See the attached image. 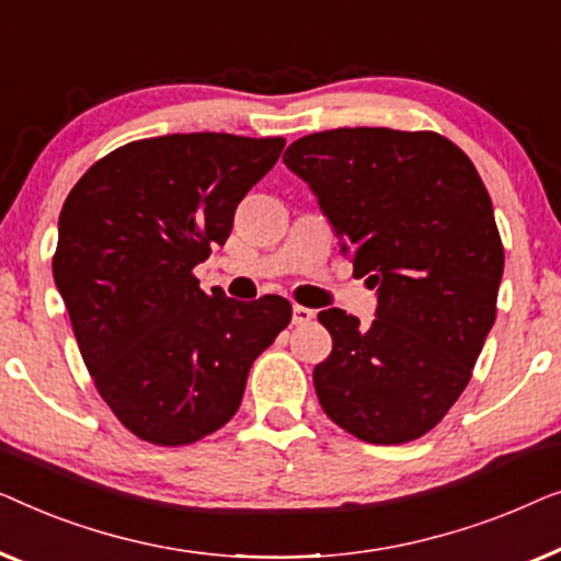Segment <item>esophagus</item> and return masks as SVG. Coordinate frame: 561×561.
Segmentation results:
<instances>
[{"mask_svg":"<svg viewBox=\"0 0 561 561\" xmlns=\"http://www.w3.org/2000/svg\"><path fill=\"white\" fill-rule=\"evenodd\" d=\"M314 320V310L310 307H302V305H295V310H291V322L295 325H307V322Z\"/></svg>","mask_w":561,"mask_h":561,"instance_id":"obj_1","label":"esophagus"}]
</instances>
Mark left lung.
I'll return each mask as SVG.
<instances>
[{
    "label": "left lung",
    "instance_id": "8db88e82",
    "mask_svg": "<svg viewBox=\"0 0 561 561\" xmlns=\"http://www.w3.org/2000/svg\"><path fill=\"white\" fill-rule=\"evenodd\" d=\"M284 164L318 195L353 274L378 287L370 328L337 307L318 314L333 335L312 374L320 407L370 445L427 435L495 322L503 243L476 164L437 131L383 126L307 134Z\"/></svg>",
    "mask_w": 561,
    "mask_h": 561
}]
</instances>
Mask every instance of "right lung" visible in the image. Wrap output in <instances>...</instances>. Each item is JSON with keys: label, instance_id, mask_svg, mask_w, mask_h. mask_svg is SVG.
Masks as SVG:
<instances>
[{"label": "right lung", "instance_id": "right-lung-1", "mask_svg": "<svg viewBox=\"0 0 561 561\" xmlns=\"http://www.w3.org/2000/svg\"><path fill=\"white\" fill-rule=\"evenodd\" d=\"M282 149L216 131L129 141L62 203L55 287L101 399L139 439L180 447L224 427L289 325L284 297L236 302L193 277Z\"/></svg>", "mask_w": 561, "mask_h": 561}]
</instances>
